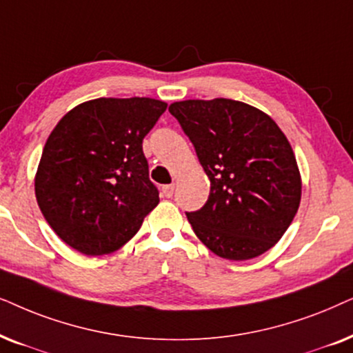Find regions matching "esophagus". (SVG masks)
<instances>
[{"mask_svg": "<svg viewBox=\"0 0 353 353\" xmlns=\"http://www.w3.org/2000/svg\"><path fill=\"white\" fill-rule=\"evenodd\" d=\"M161 194H163V196H166V199H171L172 194H174V184L164 185L161 189Z\"/></svg>", "mask_w": 353, "mask_h": 353, "instance_id": "obj_1", "label": "esophagus"}]
</instances>
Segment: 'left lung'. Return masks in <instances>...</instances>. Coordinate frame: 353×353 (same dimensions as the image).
I'll list each match as a JSON object with an SVG mask.
<instances>
[{
	"instance_id": "1",
	"label": "left lung",
	"mask_w": 353,
	"mask_h": 353,
	"mask_svg": "<svg viewBox=\"0 0 353 353\" xmlns=\"http://www.w3.org/2000/svg\"><path fill=\"white\" fill-rule=\"evenodd\" d=\"M210 179V196L185 213L195 236L214 255L243 261L279 242L302 196V179L288 137L266 112L214 98L169 106Z\"/></svg>"
}]
</instances>
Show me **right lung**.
Returning a JSON list of instances; mask_svg holds the SVG:
<instances>
[{
	"instance_id": "1",
	"label": "right lung",
	"mask_w": 353,
	"mask_h": 353,
	"mask_svg": "<svg viewBox=\"0 0 353 353\" xmlns=\"http://www.w3.org/2000/svg\"><path fill=\"white\" fill-rule=\"evenodd\" d=\"M166 106L154 98H97L72 108L50 134L35 174L37 203L74 250H119L159 203L142 142Z\"/></svg>"
}]
</instances>
